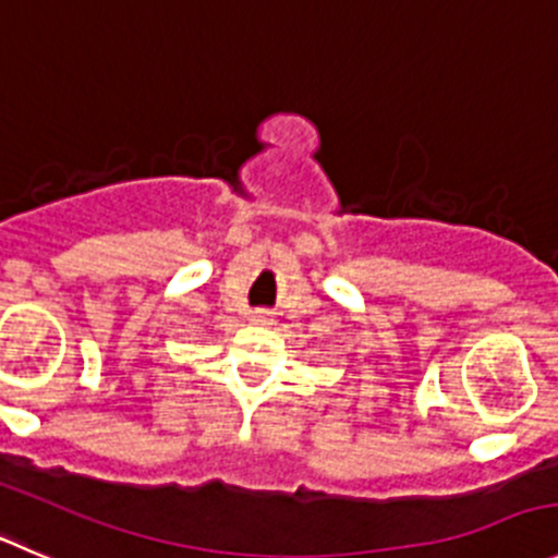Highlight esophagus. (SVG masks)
<instances>
[{
    "mask_svg": "<svg viewBox=\"0 0 558 558\" xmlns=\"http://www.w3.org/2000/svg\"><path fill=\"white\" fill-rule=\"evenodd\" d=\"M248 323H254V326H270V323H274V315H270L268 310H254L252 315H248Z\"/></svg>",
    "mask_w": 558,
    "mask_h": 558,
    "instance_id": "1",
    "label": "esophagus"
}]
</instances>
